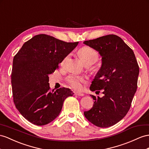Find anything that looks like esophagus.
<instances>
[{"label":"esophagus","instance_id":"34e87169","mask_svg":"<svg viewBox=\"0 0 149 149\" xmlns=\"http://www.w3.org/2000/svg\"><path fill=\"white\" fill-rule=\"evenodd\" d=\"M74 94H75V95H77V96H84V94L83 93H79V92H75Z\"/></svg>","mask_w":149,"mask_h":149}]
</instances>
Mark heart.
I'll return each instance as SVG.
<instances>
[{
  "label": "heart",
  "mask_w": 149,
  "mask_h": 149,
  "mask_svg": "<svg viewBox=\"0 0 149 149\" xmlns=\"http://www.w3.org/2000/svg\"><path fill=\"white\" fill-rule=\"evenodd\" d=\"M79 53L81 58L86 65L94 64L99 59V54L97 51L89 47H84L81 48L80 49ZM67 59L68 56L63 58L61 62V65H64ZM66 80L71 87L77 90H81L82 87V84L86 82L84 77L76 75H70Z\"/></svg>",
  "instance_id": "b5f03b06"
}]
</instances>
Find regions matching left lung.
I'll return each instance as SVG.
<instances>
[{
	"label": "left lung",
	"mask_w": 149,
	"mask_h": 149,
	"mask_svg": "<svg viewBox=\"0 0 149 149\" xmlns=\"http://www.w3.org/2000/svg\"><path fill=\"white\" fill-rule=\"evenodd\" d=\"M84 43L102 56L101 67L90 90L103 89L104 94L102 97L91 95L95 101L93 106L84 114L98 127H111L123 119L130 108L137 88L138 63L132 49L116 35H106Z\"/></svg>",
	"instance_id": "8db88e82"
}]
</instances>
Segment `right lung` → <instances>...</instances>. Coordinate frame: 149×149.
Masks as SVG:
<instances>
[{"mask_svg":"<svg viewBox=\"0 0 149 149\" xmlns=\"http://www.w3.org/2000/svg\"><path fill=\"white\" fill-rule=\"evenodd\" d=\"M78 43L41 34L25 42L14 56L11 73L13 101L22 116L31 123H50L59 115L65 100L73 96L65 87L50 91L48 75Z\"/></svg>","mask_w":149,"mask_h":149,"instance_id":"obj_1","label":"right lung"}]
</instances>
